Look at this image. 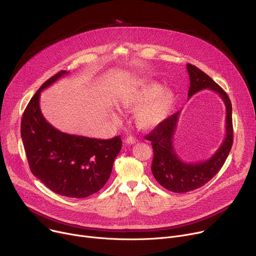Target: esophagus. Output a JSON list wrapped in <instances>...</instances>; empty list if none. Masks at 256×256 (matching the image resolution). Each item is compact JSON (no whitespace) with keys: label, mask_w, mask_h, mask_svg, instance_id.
I'll return each mask as SVG.
<instances>
[{"label":"esophagus","mask_w":256,"mask_h":256,"mask_svg":"<svg viewBox=\"0 0 256 256\" xmlns=\"http://www.w3.org/2000/svg\"><path fill=\"white\" fill-rule=\"evenodd\" d=\"M138 142V140L136 138H134V136H128L126 138V144H136Z\"/></svg>","instance_id":"esophagus-1"}]
</instances>
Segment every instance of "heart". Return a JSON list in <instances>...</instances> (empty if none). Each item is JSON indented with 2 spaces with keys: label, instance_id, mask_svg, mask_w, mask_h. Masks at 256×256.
Segmentation results:
<instances>
[{
  "label": "heart",
  "instance_id": "heart-1",
  "mask_svg": "<svg viewBox=\"0 0 256 256\" xmlns=\"http://www.w3.org/2000/svg\"><path fill=\"white\" fill-rule=\"evenodd\" d=\"M175 104V95L156 82H146L126 91L118 100L124 110L134 112V120L142 130H153L164 122ZM114 122H120L116 112H112Z\"/></svg>",
  "mask_w": 256,
  "mask_h": 256
}]
</instances>
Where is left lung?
Listing matches in <instances>:
<instances>
[{
    "mask_svg": "<svg viewBox=\"0 0 256 256\" xmlns=\"http://www.w3.org/2000/svg\"><path fill=\"white\" fill-rule=\"evenodd\" d=\"M190 86L188 98L204 89L212 90L220 95L226 106V134L220 148L208 160L186 163L175 152L173 136L176 130L180 112L169 116L164 122L155 128L146 138L151 142L154 158L152 173L159 184L164 188L181 194L194 190L208 182L224 165L233 144L232 104L227 93L206 72L196 66L186 64Z\"/></svg>",
    "mask_w": 256,
    "mask_h": 256,
    "instance_id": "1",
    "label": "left lung"
}]
</instances>
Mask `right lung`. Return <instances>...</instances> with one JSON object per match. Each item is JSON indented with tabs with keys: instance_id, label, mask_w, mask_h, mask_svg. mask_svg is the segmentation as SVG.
<instances>
[{
	"instance_id": "1",
	"label": "right lung",
	"mask_w": 256,
	"mask_h": 256,
	"mask_svg": "<svg viewBox=\"0 0 256 256\" xmlns=\"http://www.w3.org/2000/svg\"><path fill=\"white\" fill-rule=\"evenodd\" d=\"M68 72L44 82L29 101L21 122V138L32 174L54 192L74 198L100 190L110 177L122 138L99 140L54 128L42 114L40 93Z\"/></svg>"
}]
</instances>
